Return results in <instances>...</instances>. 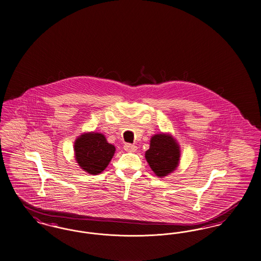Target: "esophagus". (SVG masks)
I'll list each match as a JSON object with an SVG mask.
<instances>
[{"mask_svg":"<svg viewBox=\"0 0 261 261\" xmlns=\"http://www.w3.org/2000/svg\"><path fill=\"white\" fill-rule=\"evenodd\" d=\"M124 149L125 151H128V152H136V146L134 144H129V143H125L124 145Z\"/></svg>","mask_w":261,"mask_h":261,"instance_id":"obj_1","label":"esophagus"}]
</instances>
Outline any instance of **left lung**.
<instances>
[{"label": "left lung", "mask_w": 261, "mask_h": 261, "mask_svg": "<svg viewBox=\"0 0 261 261\" xmlns=\"http://www.w3.org/2000/svg\"><path fill=\"white\" fill-rule=\"evenodd\" d=\"M145 158L157 176H167L176 170L179 164V145L170 135H155L151 137L150 148L145 152Z\"/></svg>", "instance_id": "left-lung-1"}]
</instances>
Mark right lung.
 <instances>
[{"mask_svg":"<svg viewBox=\"0 0 261 261\" xmlns=\"http://www.w3.org/2000/svg\"><path fill=\"white\" fill-rule=\"evenodd\" d=\"M74 151L81 169L91 174H98L109 165L116 148L107 142L102 134L86 133L75 140Z\"/></svg>","mask_w":261,"mask_h":261,"instance_id":"1","label":"right lung"}]
</instances>
